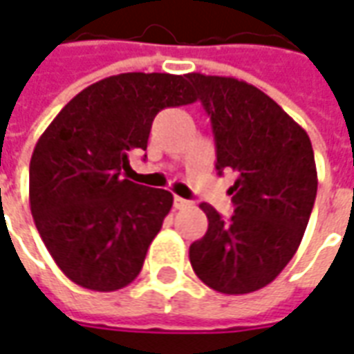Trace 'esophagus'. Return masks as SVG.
<instances>
[{
  "label": "esophagus",
  "instance_id": "34e87169",
  "mask_svg": "<svg viewBox=\"0 0 354 354\" xmlns=\"http://www.w3.org/2000/svg\"><path fill=\"white\" fill-rule=\"evenodd\" d=\"M192 205V201L182 199V197H174V208H176V210H184V208H189Z\"/></svg>",
  "mask_w": 354,
  "mask_h": 354
}]
</instances>
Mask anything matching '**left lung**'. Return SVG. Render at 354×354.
I'll return each instance as SVG.
<instances>
[{"mask_svg":"<svg viewBox=\"0 0 354 354\" xmlns=\"http://www.w3.org/2000/svg\"><path fill=\"white\" fill-rule=\"evenodd\" d=\"M210 115L216 169L235 170L233 212L208 218L189 246L195 274L216 292L239 296L263 288L286 267L304 239L317 197V167L307 132L260 88L222 75L187 73Z\"/></svg>","mask_w":354,"mask_h":354,"instance_id":"1","label":"left lung"}]
</instances>
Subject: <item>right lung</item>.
Instances as JSON below:
<instances>
[{
    "label": "right lung",
    "instance_id": "1",
    "mask_svg": "<svg viewBox=\"0 0 354 354\" xmlns=\"http://www.w3.org/2000/svg\"><path fill=\"white\" fill-rule=\"evenodd\" d=\"M195 100L185 75L119 73L73 96L39 136L30 161V210L70 281L113 292L138 277L172 193L121 172L132 151H146L161 109Z\"/></svg>",
    "mask_w": 354,
    "mask_h": 354
}]
</instances>
